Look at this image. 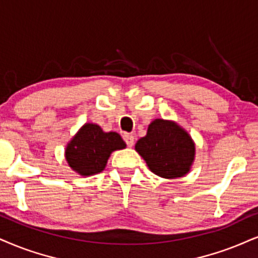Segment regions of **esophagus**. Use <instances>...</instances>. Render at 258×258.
Masks as SVG:
<instances>
[{
	"label": "esophagus",
	"instance_id": "34e87169",
	"mask_svg": "<svg viewBox=\"0 0 258 258\" xmlns=\"http://www.w3.org/2000/svg\"><path fill=\"white\" fill-rule=\"evenodd\" d=\"M123 140H124V141H125V144L128 145V147H133V146H134L135 139H134V136H133L132 134H124L123 135Z\"/></svg>",
	"mask_w": 258,
	"mask_h": 258
}]
</instances>
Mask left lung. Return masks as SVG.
Returning <instances> with one entry per match:
<instances>
[{"label": "left lung", "instance_id": "left-lung-1", "mask_svg": "<svg viewBox=\"0 0 258 258\" xmlns=\"http://www.w3.org/2000/svg\"><path fill=\"white\" fill-rule=\"evenodd\" d=\"M135 151L152 172L166 179L189 173L196 154L189 133L174 120L163 118L152 120L147 134L136 142Z\"/></svg>", "mask_w": 258, "mask_h": 258}]
</instances>
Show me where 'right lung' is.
Here are the masks:
<instances>
[{
  "mask_svg": "<svg viewBox=\"0 0 258 258\" xmlns=\"http://www.w3.org/2000/svg\"><path fill=\"white\" fill-rule=\"evenodd\" d=\"M125 147L116 132L105 133L98 124L85 123L67 145L64 157L73 171L87 177L100 173L111 153Z\"/></svg>",
  "mask_w": 258,
  "mask_h": 258,
  "instance_id": "right-lung-1",
  "label": "right lung"
}]
</instances>
